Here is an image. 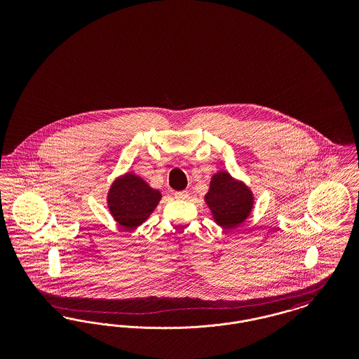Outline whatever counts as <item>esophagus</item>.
Masks as SVG:
<instances>
[{
	"instance_id": "1",
	"label": "esophagus",
	"mask_w": 359,
	"mask_h": 359,
	"mask_svg": "<svg viewBox=\"0 0 359 359\" xmlns=\"http://www.w3.org/2000/svg\"><path fill=\"white\" fill-rule=\"evenodd\" d=\"M173 195H175V198H176L177 201H186L188 198L187 191H179V192H175Z\"/></svg>"
}]
</instances>
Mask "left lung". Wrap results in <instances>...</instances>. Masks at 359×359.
Instances as JSON below:
<instances>
[{
    "label": "left lung",
    "mask_w": 359,
    "mask_h": 359,
    "mask_svg": "<svg viewBox=\"0 0 359 359\" xmlns=\"http://www.w3.org/2000/svg\"><path fill=\"white\" fill-rule=\"evenodd\" d=\"M205 202L212 221L222 229H234L245 222L255 208V194L245 182L227 171L211 176Z\"/></svg>",
    "instance_id": "1"
}]
</instances>
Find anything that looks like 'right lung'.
I'll list each match as a JSON object with an SVG mask.
<instances>
[{
  "mask_svg": "<svg viewBox=\"0 0 359 359\" xmlns=\"http://www.w3.org/2000/svg\"><path fill=\"white\" fill-rule=\"evenodd\" d=\"M163 198L140 175L125 172L117 176L106 194L107 210L122 230H135L149 219Z\"/></svg>",
  "mask_w": 359,
  "mask_h": 359,
  "instance_id": "add662e5",
  "label": "right lung"
}]
</instances>
